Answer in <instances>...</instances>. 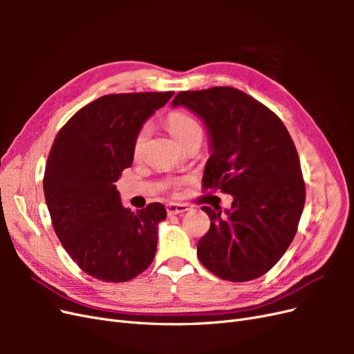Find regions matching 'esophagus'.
Here are the masks:
<instances>
[{"label":"esophagus","mask_w":354,"mask_h":354,"mask_svg":"<svg viewBox=\"0 0 354 354\" xmlns=\"http://www.w3.org/2000/svg\"><path fill=\"white\" fill-rule=\"evenodd\" d=\"M186 211H189L186 203H169V205H167L168 216H177V214H183Z\"/></svg>","instance_id":"esophagus-1"}]
</instances>
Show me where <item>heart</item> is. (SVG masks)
Listing matches in <instances>:
<instances>
[{
  "label": "heart",
  "instance_id": "b5f03b06",
  "mask_svg": "<svg viewBox=\"0 0 354 354\" xmlns=\"http://www.w3.org/2000/svg\"><path fill=\"white\" fill-rule=\"evenodd\" d=\"M167 128L168 131L171 133L176 140L181 145L183 143L186 138H189L190 136H194L195 133H201V127L199 124L192 118L190 115H187L186 112H181V111H174V112H169L167 120H165ZM147 136H149V127H142V130L137 133L136 136V140H134V147H133V152L134 156H138L142 152V149L147 140Z\"/></svg>",
  "mask_w": 354,
  "mask_h": 354
}]
</instances>
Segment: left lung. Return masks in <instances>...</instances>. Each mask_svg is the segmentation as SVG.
I'll return each instance as SVG.
<instances>
[{
    "instance_id": "obj_1",
    "label": "left lung",
    "mask_w": 354,
    "mask_h": 354,
    "mask_svg": "<svg viewBox=\"0 0 354 354\" xmlns=\"http://www.w3.org/2000/svg\"><path fill=\"white\" fill-rule=\"evenodd\" d=\"M177 106L194 112L208 131L203 189L233 196L230 209L202 207L211 226L198 242V259L224 281L257 279L291 245L304 208L292 138L269 108L232 87L181 91Z\"/></svg>"
}]
</instances>
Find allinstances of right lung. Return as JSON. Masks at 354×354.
Masks as SVG:
<instances>
[{
    "label": "right lung",
    "mask_w": 354,
    "mask_h": 354,
    "mask_svg": "<svg viewBox=\"0 0 354 354\" xmlns=\"http://www.w3.org/2000/svg\"><path fill=\"white\" fill-rule=\"evenodd\" d=\"M173 94L103 95L75 113L51 146L42 185L53 227L71 259L95 279L130 281L153 261L165 207L153 202L133 212L115 181L133 164L137 133Z\"/></svg>",
    "instance_id": "add662e5"
}]
</instances>
